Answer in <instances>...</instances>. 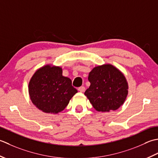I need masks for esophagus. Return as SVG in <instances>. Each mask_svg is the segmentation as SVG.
Wrapping results in <instances>:
<instances>
[{
  "label": "esophagus",
  "mask_w": 158,
  "mask_h": 158,
  "mask_svg": "<svg viewBox=\"0 0 158 158\" xmlns=\"http://www.w3.org/2000/svg\"><path fill=\"white\" fill-rule=\"evenodd\" d=\"M78 91L80 92H84L85 91V86H80V87L78 88Z\"/></svg>",
  "instance_id": "34e87169"
}]
</instances>
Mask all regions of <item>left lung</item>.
I'll return each mask as SVG.
<instances>
[{
    "label": "left lung",
    "instance_id": "1",
    "mask_svg": "<svg viewBox=\"0 0 158 158\" xmlns=\"http://www.w3.org/2000/svg\"><path fill=\"white\" fill-rule=\"evenodd\" d=\"M88 79L91 85L85 95L96 110H115L123 104L128 93L127 82L115 67L110 64L95 67Z\"/></svg>",
    "mask_w": 158,
    "mask_h": 158
}]
</instances>
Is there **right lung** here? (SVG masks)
<instances>
[{
  "mask_svg": "<svg viewBox=\"0 0 158 158\" xmlns=\"http://www.w3.org/2000/svg\"><path fill=\"white\" fill-rule=\"evenodd\" d=\"M59 67L46 65L32 77L28 92L33 104L46 113L56 114L63 110L78 91L70 78L62 75Z\"/></svg>",
  "mask_w": 158,
  "mask_h": 158,
  "instance_id": "1",
  "label": "right lung"
}]
</instances>
